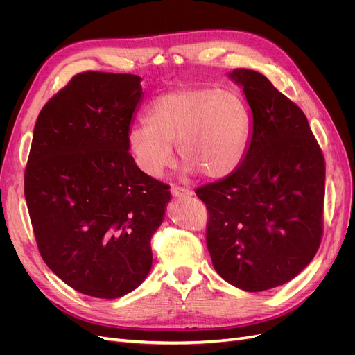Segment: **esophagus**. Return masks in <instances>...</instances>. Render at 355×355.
Returning a JSON list of instances; mask_svg holds the SVG:
<instances>
[{"label": "esophagus", "mask_w": 355, "mask_h": 355, "mask_svg": "<svg viewBox=\"0 0 355 355\" xmlns=\"http://www.w3.org/2000/svg\"><path fill=\"white\" fill-rule=\"evenodd\" d=\"M170 192L173 197H189L192 196V191L184 187H179V185H171Z\"/></svg>", "instance_id": "34e87169"}]
</instances>
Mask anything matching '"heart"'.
I'll return each mask as SVG.
<instances>
[{
	"label": "heart",
	"mask_w": 355,
	"mask_h": 355,
	"mask_svg": "<svg viewBox=\"0 0 355 355\" xmlns=\"http://www.w3.org/2000/svg\"><path fill=\"white\" fill-rule=\"evenodd\" d=\"M145 124L132 128L130 146L137 166L151 176L163 175L173 163L171 146L178 145L188 168L222 179L241 164L252 132L243 96L210 85L158 96L146 111Z\"/></svg>",
	"instance_id": "b5f03b06"
}]
</instances>
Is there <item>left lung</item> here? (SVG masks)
I'll return each instance as SVG.
<instances>
[{
	"mask_svg": "<svg viewBox=\"0 0 355 355\" xmlns=\"http://www.w3.org/2000/svg\"><path fill=\"white\" fill-rule=\"evenodd\" d=\"M253 114L241 164L200 187L216 272L245 292L282 286L313 261L323 239L326 163L305 114L265 75L234 69Z\"/></svg>",
	"mask_w": 355,
	"mask_h": 355,
	"instance_id": "obj_1",
	"label": "left lung"
}]
</instances>
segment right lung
<instances>
[{
	"instance_id": "obj_1",
	"label": "right lung",
	"mask_w": 355,
	"mask_h": 355,
	"mask_svg": "<svg viewBox=\"0 0 355 355\" xmlns=\"http://www.w3.org/2000/svg\"><path fill=\"white\" fill-rule=\"evenodd\" d=\"M141 77L85 71L42 106L25 198L42 261L80 293L115 299L153 265L151 239L170 187L128 153Z\"/></svg>"
}]
</instances>
